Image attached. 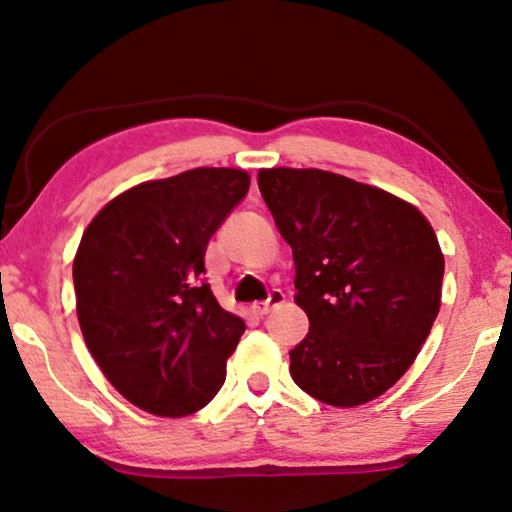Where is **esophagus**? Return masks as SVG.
<instances>
[{
  "mask_svg": "<svg viewBox=\"0 0 512 512\" xmlns=\"http://www.w3.org/2000/svg\"><path fill=\"white\" fill-rule=\"evenodd\" d=\"M281 302H284V293H281V291H270L268 300H265V302H256V305H251V311H254L256 316H265L270 309L279 307Z\"/></svg>",
  "mask_w": 512,
  "mask_h": 512,
  "instance_id": "esophagus-1",
  "label": "esophagus"
}]
</instances>
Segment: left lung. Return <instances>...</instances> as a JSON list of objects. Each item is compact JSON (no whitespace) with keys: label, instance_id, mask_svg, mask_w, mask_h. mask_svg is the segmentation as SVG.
Wrapping results in <instances>:
<instances>
[{"label":"left lung","instance_id":"obj_1","mask_svg":"<svg viewBox=\"0 0 512 512\" xmlns=\"http://www.w3.org/2000/svg\"><path fill=\"white\" fill-rule=\"evenodd\" d=\"M265 205L293 249L295 302L309 332L291 376L318 402L358 406L395 385L441 307L443 254L416 207L316 168L258 173Z\"/></svg>","mask_w":512,"mask_h":512}]
</instances>
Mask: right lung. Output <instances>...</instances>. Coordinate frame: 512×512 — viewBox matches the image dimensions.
I'll return each mask as SVG.
<instances>
[{
    "instance_id": "obj_1",
    "label": "right lung",
    "mask_w": 512,
    "mask_h": 512,
    "mask_svg": "<svg viewBox=\"0 0 512 512\" xmlns=\"http://www.w3.org/2000/svg\"><path fill=\"white\" fill-rule=\"evenodd\" d=\"M249 191L235 168L138 184L92 219L73 261L85 344L117 392L154 416H189L221 390L244 321L221 309L205 249Z\"/></svg>"
}]
</instances>
